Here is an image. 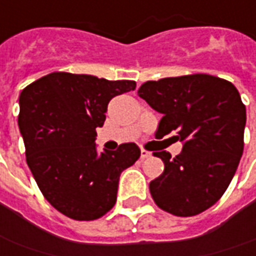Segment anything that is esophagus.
I'll return each instance as SVG.
<instances>
[{
  "label": "esophagus",
  "instance_id": "esophagus-1",
  "mask_svg": "<svg viewBox=\"0 0 256 256\" xmlns=\"http://www.w3.org/2000/svg\"><path fill=\"white\" fill-rule=\"evenodd\" d=\"M150 156H152V153H150V152H147V150H144V148H142V150H140V158H142V160L148 158Z\"/></svg>",
  "mask_w": 256,
  "mask_h": 256
}]
</instances>
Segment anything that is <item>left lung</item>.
Returning a JSON list of instances; mask_svg holds the SVG:
<instances>
[{
	"instance_id": "8db88e82",
	"label": "left lung",
	"mask_w": 256,
	"mask_h": 256,
	"mask_svg": "<svg viewBox=\"0 0 256 256\" xmlns=\"http://www.w3.org/2000/svg\"><path fill=\"white\" fill-rule=\"evenodd\" d=\"M163 118L156 136L176 133L182 150L164 162L162 176L150 182L158 207L177 216H197L214 206L228 188L244 152L246 110L231 82L216 76L197 75L148 80L138 88Z\"/></svg>"
}]
</instances>
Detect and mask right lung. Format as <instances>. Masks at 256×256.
Instances as JSON below:
<instances>
[{
    "mask_svg": "<svg viewBox=\"0 0 256 256\" xmlns=\"http://www.w3.org/2000/svg\"><path fill=\"white\" fill-rule=\"evenodd\" d=\"M134 88V80L54 72L21 92L18 126L26 163L44 197L64 216L90 221L114 206L120 174L136 163L140 148L124 143L99 153L96 128L109 102Z\"/></svg>",
    "mask_w": 256,
    "mask_h": 256,
    "instance_id": "right-lung-1",
    "label": "right lung"
}]
</instances>
